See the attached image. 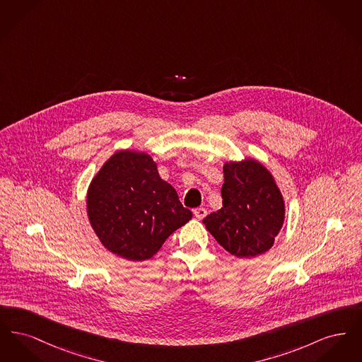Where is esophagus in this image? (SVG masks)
<instances>
[{"label":"esophagus","mask_w":362,"mask_h":362,"mask_svg":"<svg viewBox=\"0 0 362 362\" xmlns=\"http://www.w3.org/2000/svg\"><path fill=\"white\" fill-rule=\"evenodd\" d=\"M194 216L198 218V220H204L207 216V210L205 207H198L194 210Z\"/></svg>","instance_id":"34e87169"}]
</instances>
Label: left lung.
Segmentation results:
<instances>
[{"instance_id": "1", "label": "left lung", "mask_w": 362, "mask_h": 362, "mask_svg": "<svg viewBox=\"0 0 362 362\" xmlns=\"http://www.w3.org/2000/svg\"><path fill=\"white\" fill-rule=\"evenodd\" d=\"M223 207L204 218L221 247L236 258L269 251L285 221V201L272 173L255 158L225 161Z\"/></svg>"}]
</instances>
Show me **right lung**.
Listing matches in <instances>:
<instances>
[{
  "label": "right lung",
  "mask_w": 362,
  "mask_h": 362,
  "mask_svg": "<svg viewBox=\"0 0 362 362\" xmlns=\"http://www.w3.org/2000/svg\"><path fill=\"white\" fill-rule=\"evenodd\" d=\"M86 214L104 247L133 262L152 258L192 217L152 156L129 149L115 152L92 177Z\"/></svg>",
  "instance_id": "add662e5"
}]
</instances>
